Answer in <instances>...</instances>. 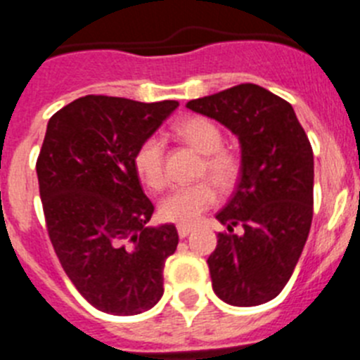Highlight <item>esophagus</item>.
<instances>
[{
  "label": "esophagus",
  "instance_id": "34e87169",
  "mask_svg": "<svg viewBox=\"0 0 360 360\" xmlns=\"http://www.w3.org/2000/svg\"><path fill=\"white\" fill-rule=\"evenodd\" d=\"M193 232V227L189 225H178V236L180 238H187Z\"/></svg>",
  "mask_w": 360,
  "mask_h": 360
}]
</instances>
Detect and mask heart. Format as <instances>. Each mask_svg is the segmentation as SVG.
Wrapping results in <instances>:
<instances>
[{
	"label": "heart",
	"instance_id": "1",
	"mask_svg": "<svg viewBox=\"0 0 360 360\" xmlns=\"http://www.w3.org/2000/svg\"><path fill=\"white\" fill-rule=\"evenodd\" d=\"M184 142L195 148L203 158V171L219 187H231L240 173V160L234 153L221 148L224 133L212 120L205 117H189L174 128ZM135 169L142 182L151 189L164 186V139L160 135L148 136L135 153ZM216 202V189L207 180L174 187L160 202V216L167 221L193 225Z\"/></svg>",
	"mask_w": 360,
	"mask_h": 360
}]
</instances>
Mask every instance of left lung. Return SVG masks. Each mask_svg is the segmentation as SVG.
Here are the masks:
<instances>
[{"label": "left lung", "instance_id": "left-lung-1", "mask_svg": "<svg viewBox=\"0 0 360 360\" xmlns=\"http://www.w3.org/2000/svg\"><path fill=\"white\" fill-rule=\"evenodd\" d=\"M238 136L240 182L216 214L209 256L212 290L232 307H257L287 285L307 243L314 214V153L292 104L262 86H232L186 104ZM241 224L244 232L233 234Z\"/></svg>", "mask_w": 360, "mask_h": 360}]
</instances>
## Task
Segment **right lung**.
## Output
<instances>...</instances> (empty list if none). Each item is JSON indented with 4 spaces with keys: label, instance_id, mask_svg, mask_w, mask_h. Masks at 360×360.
Wrapping results in <instances>:
<instances>
[{
    "label": "right lung",
    "instance_id": "1",
    "mask_svg": "<svg viewBox=\"0 0 360 360\" xmlns=\"http://www.w3.org/2000/svg\"><path fill=\"white\" fill-rule=\"evenodd\" d=\"M176 108L86 95L46 126L36 169L50 240L70 281L106 314L136 316L164 294L178 232L173 224L146 225L155 207L135 153Z\"/></svg>",
    "mask_w": 360,
    "mask_h": 360
}]
</instances>
